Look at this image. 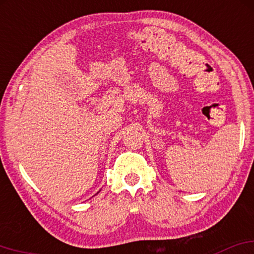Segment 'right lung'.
I'll use <instances>...</instances> for the list:
<instances>
[{"mask_svg": "<svg viewBox=\"0 0 254 254\" xmlns=\"http://www.w3.org/2000/svg\"><path fill=\"white\" fill-rule=\"evenodd\" d=\"M97 193H98V192H97Z\"/></svg>", "mask_w": 254, "mask_h": 254, "instance_id": "obj_1", "label": "right lung"}]
</instances>
